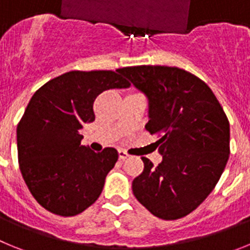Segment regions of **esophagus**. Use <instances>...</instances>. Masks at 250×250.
I'll list each match as a JSON object with an SVG mask.
<instances>
[{"mask_svg":"<svg viewBox=\"0 0 250 250\" xmlns=\"http://www.w3.org/2000/svg\"><path fill=\"white\" fill-rule=\"evenodd\" d=\"M129 158V154H127L125 150H119V159L120 160H125V159Z\"/></svg>","mask_w":250,"mask_h":250,"instance_id":"1","label":"esophagus"}]
</instances>
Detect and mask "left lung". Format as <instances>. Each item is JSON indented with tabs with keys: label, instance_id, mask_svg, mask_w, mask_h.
<instances>
[{
	"label": "left lung",
	"instance_id": "8db88e82",
	"mask_svg": "<svg viewBox=\"0 0 250 250\" xmlns=\"http://www.w3.org/2000/svg\"><path fill=\"white\" fill-rule=\"evenodd\" d=\"M146 96L145 129L160 136L155 144L163 160L146 158L132 193L151 214L165 220L188 215L205 200L229 158L230 129L210 87L190 72L169 66L119 68Z\"/></svg>",
	"mask_w": 250,
	"mask_h": 250
}]
</instances>
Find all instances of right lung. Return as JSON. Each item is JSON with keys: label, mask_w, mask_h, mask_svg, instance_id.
Instances as JSON below:
<instances>
[{"label": "right lung", "mask_w": 250, "mask_h": 250, "mask_svg": "<svg viewBox=\"0 0 250 250\" xmlns=\"http://www.w3.org/2000/svg\"><path fill=\"white\" fill-rule=\"evenodd\" d=\"M129 86L114 71H70L31 98L17 126L19 163L28 190L46 210L76 215L100 196L119 154L114 147L92 151L81 144V131L95 120L101 92Z\"/></svg>", "instance_id": "right-lung-1"}]
</instances>
